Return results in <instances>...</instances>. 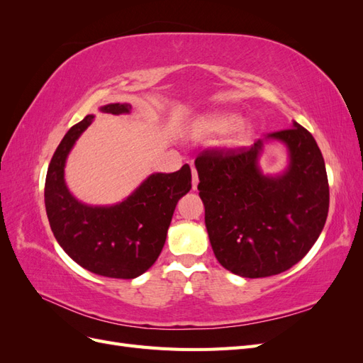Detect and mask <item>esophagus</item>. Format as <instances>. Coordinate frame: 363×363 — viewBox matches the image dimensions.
<instances>
[{
  "label": "esophagus",
  "mask_w": 363,
  "mask_h": 363,
  "mask_svg": "<svg viewBox=\"0 0 363 363\" xmlns=\"http://www.w3.org/2000/svg\"><path fill=\"white\" fill-rule=\"evenodd\" d=\"M196 186H199V174H196V169L192 167V189L195 191Z\"/></svg>",
  "instance_id": "34e87169"
}]
</instances>
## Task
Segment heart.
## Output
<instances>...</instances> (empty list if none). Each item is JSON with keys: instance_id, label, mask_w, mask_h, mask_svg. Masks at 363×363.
Listing matches in <instances>:
<instances>
[{"instance_id": "1", "label": "heart", "mask_w": 363, "mask_h": 363, "mask_svg": "<svg viewBox=\"0 0 363 363\" xmlns=\"http://www.w3.org/2000/svg\"><path fill=\"white\" fill-rule=\"evenodd\" d=\"M235 127L239 133H245L250 128V124L245 123V121H240L238 113L224 112L204 118L200 124V131L204 135H224Z\"/></svg>"}]
</instances>
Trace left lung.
<instances>
[{"label": "left lung", "mask_w": 363, "mask_h": 363, "mask_svg": "<svg viewBox=\"0 0 363 363\" xmlns=\"http://www.w3.org/2000/svg\"><path fill=\"white\" fill-rule=\"evenodd\" d=\"M289 150V167L263 174L267 141ZM204 221L215 257L247 279L276 276L300 262L320 238L328 213L325 163L313 136L298 123L250 147L207 150L195 159Z\"/></svg>", "instance_id": "1"}]
</instances>
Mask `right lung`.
Segmentation results:
<instances>
[{"label": "right lung", "instance_id": "1", "mask_svg": "<svg viewBox=\"0 0 363 363\" xmlns=\"http://www.w3.org/2000/svg\"><path fill=\"white\" fill-rule=\"evenodd\" d=\"M100 111L130 113L131 104L112 103ZM94 118L87 115L71 127L50 162L45 180L48 221L59 245L84 269L112 279H136L160 255L175 206L192 188L191 168L183 164L171 174H151L125 200L112 206L79 201L65 182V164Z\"/></svg>", "mask_w": 363, "mask_h": 363}]
</instances>
